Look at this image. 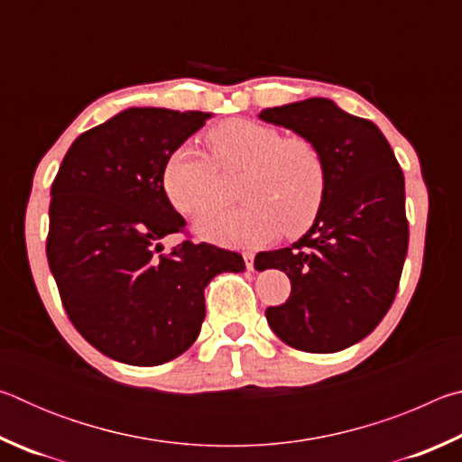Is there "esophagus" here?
<instances>
[{
  "mask_svg": "<svg viewBox=\"0 0 462 462\" xmlns=\"http://www.w3.org/2000/svg\"><path fill=\"white\" fill-rule=\"evenodd\" d=\"M242 256H245V263H246V269L248 271H254V253H242Z\"/></svg>",
  "mask_w": 462,
  "mask_h": 462,
  "instance_id": "1",
  "label": "esophagus"
}]
</instances>
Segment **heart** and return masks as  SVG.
Returning <instances> with one entry per match:
<instances>
[{
	"label": "heart",
	"mask_w": 462,
	"mask_h": 462,
	"mask_svg": "<svg viewBox=\"0 0 462 462\" xmlns=\"http://www.w3.org/2000/svg\"><path fill=\"white\" fill-rule=\"evenodd\" d=\"M212 156L191 144L179 146L162 167V187L183 214H199L221 197L219 173L247 169L240 208L208 210L195 220L206 240L224 246L267 245L281 232L300 236L311 224L328 193L324 152L308 136L291 134L254 120H228L209 130Z\"/></svg>",
	"instance_id": "heart-1"
}]
</instances>
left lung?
Masks as SVG:
<instances>
[{"label": "left lung", "mask_w": 462, "mask_h": 462, "mask_svg": "<svg viewBox=\"0 0 462 462\" xmlns=\"http://www.w3.org/2000/svg\"><path fill=\"white\" fill-rule=\"evenodd\" d=\"M261 118L314 140L328 165L326 201L308 234L256 254V269L291 281L289 300L264 314L289 346L338 353L369 336L395 300L410 240L403 173L381 130L330 99L269 107Z\"/></svg>", "instance_id": "obj_1"}]
</instances>
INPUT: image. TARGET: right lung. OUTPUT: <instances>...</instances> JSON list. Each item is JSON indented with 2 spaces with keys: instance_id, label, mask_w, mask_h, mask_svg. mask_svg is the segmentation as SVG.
<instances>
[{
  "instance_id": "right-lung-1",
  "label": "right lung",
  "mask_w": 462,
  "mask_h": 462,
  "mask_svg": "<svg viewBox=\"0 0 462 462\" xmlns=\"http://www.w3.org/2000/svg\"><path fill=\"white\" fill-rule=\"evenodd\" d=\"M209 114L130 107L69 148L51 187L46 256L69 319L114 361L154 366L185 353L206 318L203 291L245 259L195 245L162 187V167ZM183 233L171 251L160 238Z\"/></svg>"
}]
</instances>
